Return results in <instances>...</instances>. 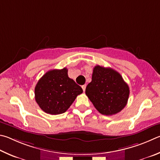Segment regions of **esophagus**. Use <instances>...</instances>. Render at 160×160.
Here are the masks:
<instances>
[{"label":"esophagus","mask_w":160,"mask_h":160,"mask_svg":"<svg viewBox=\"0 0 160 160\" xmlns=\"http://www.w3.org/2000/svg\"><path fill=\"white\" fill-rule=\"evenodd\" d=\"M82 89H83V91H86V84L83 85V86H82Z\"/></svg>","instance_id":"1"}]
</instances>
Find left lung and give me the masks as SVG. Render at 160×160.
Returning <instances> with one entry per match:
<instances>
[{
  "label": "left lung",
  "mask_w": 160,
  "mask_h": 160,
  "mask_svg": "<svg viewBox=\"0 0 160 160\" xmlns=\"http://www.w3.org/2000/svg\"><path fill=\"white\" fill-rule=\"evenodd\" d=\"M86 94L100 114L112 115L127 104L129 88L119 72L110 67L96 65Z\"/></svg>",
  "instance_id": "1"
}]
</instances>
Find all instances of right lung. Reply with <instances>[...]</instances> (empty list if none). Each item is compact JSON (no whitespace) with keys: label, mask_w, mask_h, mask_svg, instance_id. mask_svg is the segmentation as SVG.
Returning a JSON list of instances; mask_svg holds the SVG:
<instances>
[{"label":"right lung","mask_w":160,"mask_h":160,"mask_svg":"<svg viewBox=\"0 0 160 160\" xmlns=\"http://www.w3.org/2000/svg\"><path fill=\"white\" fill-rule=\"evenodd\" d=\"M68 69L47 72L35 87V100L42 110L50 114H62L68 110L78 95L83 93L81 86L70 78Z\"/></svg>","instance_id":"1"}]
</instances>
